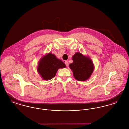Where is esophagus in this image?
Wrapping results in <instances>:
<instances>
[{"label":"esophagus","mask_w":129,"mask_h":129,"mask_svg":"<svg viewBox=\"0 0 129 129\" xmlns=\"http://www.w3.org/2000/svg\"><path fill=\"white\" fill-rule=\"evenodd\" d=\"M63 62L65 63V65H66V66H69V63H68V62L67 61H66V60H64Z\"/></svg>","instance_id":"1"}]
</instances>
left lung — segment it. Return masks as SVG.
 <instances>
[{
  "instance_id": "obj_1",
  "label": "left lung",
  "mask_w": 129,
  "mask_h": 129,
  "mask_svg": "<svg viewBox=\"0 0 129 129\" xmlns=\"http://www.w3.org/2000/svg\"><path fill=\"white\" fill-rule=\"evenodd\" d=\"M73 63L69 66L73 71L74 78L78 81L88 79L94 70L92 60L80 53H76L73 56Z\"/></svg>"
}]
</instances>
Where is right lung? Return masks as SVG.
Instances as JSON below:
<instances>
[{"instance_id": "right-lung-1", "label": "right lung", "mask_w": 129, "mask_h": 129, "mask_svg": "<svg viewBox=\"0 0 129 129\" xmlns=\"http://www.w3.org/2000/svg\"><path fill=\"white\" fill-rule=\"evenodd\" d=\"M65 67V64L61 60L57 59L52 53H49L41 59L37 69L43 79L49 80L55 76L59 68Z\"/></svg>"}]
</instances>
